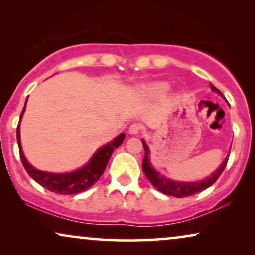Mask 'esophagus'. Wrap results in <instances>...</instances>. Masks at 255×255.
<instances>
[{
	"label": "esophagus",
	"instance_id": "obj_1",
	"mask_svg": "<svg viewBox=\"0 0 255 255\" xmlns=\"http://www.w3.org/2000/svg\"><path fill=\"white\" fill-rule=\"evenodd\" d=\"M141 130H142L141 125L138 124V123H134V124L131 125L130 128H128V133L132 134V135H137V134L140 133Z\"/></svg>",
	"mask_w": 255,
	"mask_h": 255
}]
</instances>
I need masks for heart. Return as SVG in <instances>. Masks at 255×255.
Returning <instances> with one entry per match:
<instances>
[{"label":"heart","instance_id":"1","mask_svg":"<svg viewBox=\"0 0 255 255\" xmlns=\"http://www.w3.org/2000/svg\"><path fill=\"white\" fill-rule=\"evenodd\" d=\"M168 83L166 82H156L149 87V90L153 93H165L168 89Z\"/></svg>","mask_w":255,"mask_h":255}]
</instances>
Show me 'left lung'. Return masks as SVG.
Instances as JSON below:
<instances>
[{
    "instance_id": "left-lung-1",
    "label": "left lung",
    "mask_w": 255,
    "mask_h": 255,
    "mask_svg": "<svg viewBox=\"0 0 255 255\" xmlns=\"http://www.w3.org/2000/svg\"><path fill=\"white\" fill-rule=\"evenodd\" d=\"M210 88L211 90H214L215 93H217L222 97H224V95H223V94L219 92L214 85H211V83H210ZM141 142L142 145H144V149H145V158L142 160V170H144L146 177L149 180V182L152 183V186L154 187L155 189L161 191L162 194L169 195V196H174L177 198L191 196V195L200 193V191H203L207 189V188L212 186V184L217 181L218 177L221 176L223 170L225 169L226 163H228V160H229V155H228L224 161H223L222 165L219 166L210 176L205 177L203 180L194 181V182L176 181V180H172V179H168V177L163 176L161 173H159L158 170L154 169V167H153L152 163L149 162L148 146L146 145L145 140H141Z\"/></svg>"
}]
</instances>
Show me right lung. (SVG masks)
I'll return each mask as SVG.
<instances>
[{"label": "right lung", "mask_w": 255, "mask_h": 255, "mask_svg": "<svg viewBox=\"0 0 255 255\" xmlns=\"http://www.w3.org/2000/svg\"><path fill=\"white\" fill-rule=\"evenodd\" d=\"M25 106H24L22 114H20L19 123L18 127H17V142H18L20 160H22V163L27 174H29L37 183H39L40 186L46 188V189L50 191H53V193L60 195H74L88 190L89 188L102 176L104 170H106L108 162H109L111 154H113L115 149L118 148L122 145V142H123L125 139V134L121 133L118 137L115 138L113 141H110L109 144L100 147L95 153H94V155L90 158L89 161L87 162L85 166H82L81 168L73 170V172L69 173L44 172V170L36 169L33 166L30 165L22 149L19 124L24 111H25Z\"/></svg>", "instance_id": "1"}]
</instances>
